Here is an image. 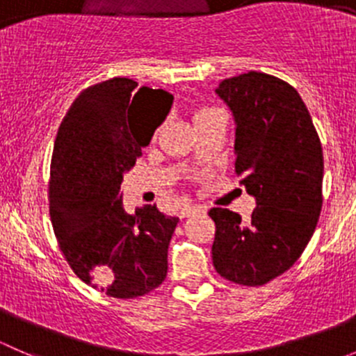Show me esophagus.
<instances>
[{"mask_svg":"<svg viewBox=\"0 0 356 356\" xmlns=\"http://www.w3.org/2000/svg\"><path fill=\"white\" fill-rule=\"evenodd\" d=\"M198 211H201L200 207H184L181 210V215H179V217H181V218H188V217H191V215L198 213Z\"/></svg>","mask_w":356,"mask_h":356,"instance_id":"obj_1","label":"esophagus"}]
</instances>
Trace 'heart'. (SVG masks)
I'll return each instance as SVG.
<instances>
[{"label": "heart", "mask_w": 356, "mask_h": 356, "mask_svg": "<svg viewBox=\"0 0 356 356\" xmlns=\"http://www.w3.org/2000/svg\"><path fill=\"white\" fill-rule=\"evenodd\" d=\"M213 111H217V110H213V108H207V106H200V108H196L195 111H193V122H200L201 118H204V117H208V115H211L213 113Z\"/></svg>", "instance_id": "obj_1"}]
</instances>
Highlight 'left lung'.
Instances as JSON below:
<instances>
[{"instance_id": "8db88e82", "label": "left lung", "mask_w": 356, "mask_h": 356, "mask_svg": "<svg viewBox=\"0 0 356 356\" xmlns=\"http://www.w3.org/2000/svg\"><path fill=\"white\" fill-rule=\"evenodd\" d=\"M234 115L236 174L257 208L248 222L211 208L213 267L227 281L264 286L301 257L322 210L324 155L296 89L274 75L248 72L215 89Z\"/></svg>"}]
</instances>
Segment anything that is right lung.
I'll return each mask as SVG.
<instances>
[{"label":"right lung","mask_w":356,"mask_h":356,"mask_svg":"<svg viewBox=\"0 0 356 356\" xmlns=\"http://www.w3.org/2000/svg\"><path fill=\"white\" fill-rule=\"evenodd\" d=\"M174 96L127 77L89 86L68 108L49 170V215L63 257L81 281L129 300L167 277L179 218L155 204L125 213L120 186L167 117Z\"/></svg>","instance_id":"1"}]
</instances>
